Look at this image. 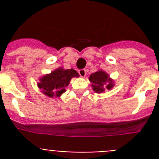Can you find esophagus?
Instances as JSON below:
<instances>
[{"mask_svg": "<svg viewBox=\"0 0 159 159\" xmlns=\"http://www.w3.org/2000/svg\"><path fill=\"white\" fill-rule=\"evenodd\" d=\"M78 72L81 77H84L86 75V70L85 69H80L78 71Z\"/></svg>", "mask_w": 159, "mask_h": 159, "instance_id": "obj_1", "label": "esophagus"}]
</instances>
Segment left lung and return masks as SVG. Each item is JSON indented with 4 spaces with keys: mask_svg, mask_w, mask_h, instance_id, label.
<instances>
[{
    "mask_svg": "<svg viewBox=\"0 0 159 159\" xmlns=\"http://www.w3.org/2000/svg\"><path fill=\"white\" fill-rule=\"evenodd\" d=\"M89 80L92 82V87L97 93L103 92L106 89H111L114 86L113 81L108 78V75L102 71H96L90 75Z\"/></svg>",
    "mask_w": 159,
    "mask_h": 159,
    "instance_id": "left-lung-1",
    "label": "left lung"
}]
</instances>
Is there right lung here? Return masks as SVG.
<instances>
[{"label": "right lung", "mask_w": 159, "mask_h": 159, "mask_svg": "<svg viewBox=\"0 0 159 159\" xmlns=\"http://www.w3.org/2000/svg\"><path fill=\"white\" fill-rule=\"evenodd\" d=\"M78 77L79 74L74 69L64 70L62 68L53 71L51 74L46 75L40 80L38 87L42 92L49 97H60L65 92V88L69 84L73 77Z\"/></svg>", "instance_id": "1"}]
</instances>
